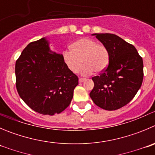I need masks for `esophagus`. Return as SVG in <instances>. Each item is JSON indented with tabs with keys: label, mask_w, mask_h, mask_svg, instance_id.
Segmentation results:
<instances>
[{
	"label": "esophagus",
	"mask_w": 155,
	"mask_h": 155,
	"mask_svg": "<svg viewBox=\"0 0 155 155\" xmlns=\"http://www.w3.org/2000/svg\"><path fill=\"white\" fill-rule=\"evenodd\" d=\"M85 80H86L85 78H79V82H80V83H82V82L84 81Z\"/></svg>",
	"instance_id": "obj_1"
}]
</instances>
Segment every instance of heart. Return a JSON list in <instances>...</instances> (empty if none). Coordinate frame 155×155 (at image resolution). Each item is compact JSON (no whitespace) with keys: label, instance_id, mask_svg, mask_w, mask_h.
I'll list each match as a JSON object with an SVG mask.
<instances>
[{"label":"heart","instance_id":"obj_1","mask_svg":"<svg viewBox=\"0 0 155 155\" xmlns=\"http://www.w3.org/2000/svg\"><path fill=\"white\" fill-rule=\"evenodd\" d=\"M71 51L64 50L61 57L64 64L70 71L78 73L82 66L81 74H91L95 71L101 72L107 68L110 61L108 49L103 44L97 43L95 40L82 38L71 45Z\"/></svg>","mask_w":155,"mask_h":155}]
</instances>
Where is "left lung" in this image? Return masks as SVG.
Wrapping results in <instances>:
<instances>
[{
	"mask_svg": "<svg viewBox=\"0 0 155 155\" xmlns=\"http://www.w3.org/2000/svg\"><path fill=\"white\" fill-rule=\"evenodd\" d=\"M108 49L110 61L100 76L93 77L90 97L106 110H116L132 101L141 87L143 60L132 44L110 33L93 34Z\"/></svg>",
	"mask_w": 155,
	"mask_h": 155,
	"instance_id": "8db88e82",
	"label": "left lung"
}]
</instances>
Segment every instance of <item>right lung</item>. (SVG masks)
<instances>
[{
    "instance_id": "add662e5",
    "label": "right lung",
    "mask_w": 155,
    "mask_h": 155,
    "mask_svg": "<svg viewBox=\"0 0 155 155\" xmlns=\"http://www.w3.org/2000/svg\"><path fill=\"white\" fill-rule=\"evenodd\" d=\"M16 87L25 104L42 115L64 111L71 104L78 78L49 49L45 38L28 44L16 61Z\"/></svg>"
}]
</instances>
